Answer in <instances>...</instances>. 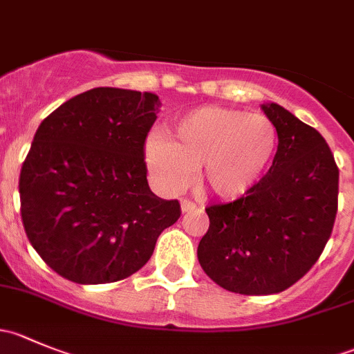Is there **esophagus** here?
Listing matches in <instances>:
<instances>
[{"label":"esophagus","instance_id":"esophagus-1","mask_svg":"<svg viewBox=\"0 0 354 354\" xmlns=\"http://www.w3.org/2000/svg\"><path fill=\"white\" fill-rule=\"evenodd\" d=\"M181 212H190V210H194L195 207V203L194 202H190V200H181Z\"/></svg>","mask_w":354,"mask_h":354}]
</instances>
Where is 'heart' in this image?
Returning <instances> with one entry per match:
<instances>
[{"mask_svg":"<svg viewBox=\"0 0 354 354\" xmlns=\"http://www.w3.org/2000/svg\"><path fill=\"white\" fill-rule=\"evenodd\" d=\"M277 149V131L262 114L203 106L178 118L169 140L152 135L144 149L152 180L173 194L198 169V187L221 200L252 192Z\"/></svg>","mask_w":354,"mask_h":354,"instance_id":"b5f03b06","label":"heart"}]
</instances>
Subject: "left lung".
Here are the masks:
<instances>
[{
    "label": "left lung",
    "mask_w": 354,
    "mask_h": 354,
    "mask_svg": "<svg viewBox=\"0 0 354 354\" xmlns=\"http://www.w3.org/2000/svg\"><path fill=\"white\" fill-rule=\"evenodd\" d=\"M277 131L269 173L245 197L207 207L197 248L203 272L240 295H274L301 279L329 241L339 169L329 145L283 106H260Z\"/></svg>",
    "instance_id": "8db88e82"
}]
</instances>
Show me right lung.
<instances>
[{
    "instance_id": "1",
    "label": "right lung",
    "mask_w": 354,
    "mask_h": 354,
    "mask_svg": "<svg viewBox=\"0 0 354 354\" xmlns=\"http://www.w3.org/2000/svg\"><path fill=\"white\" fill-rule=\"evenodd\" d=\"M159 109L152 92L97 87L39 124L20 171V212L30 245L65 279L131 276L180 217L178 200L147 183L144 144Z\"/></svg>"
}]
</instances>
